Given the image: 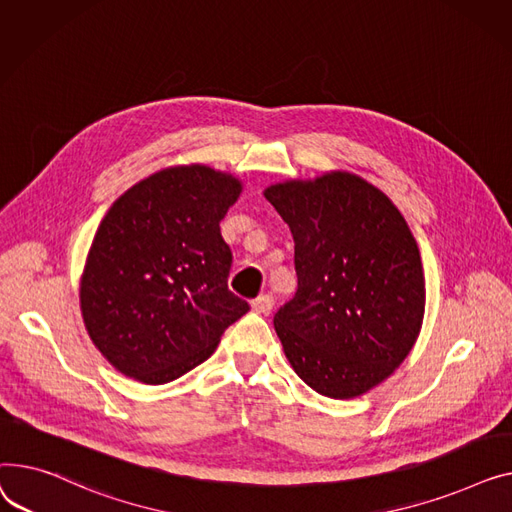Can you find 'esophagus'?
<instances>
[{
    "label": "esophagus",
    "mask_w": 512,
    "mask_h": 512,
    "mask_svg": "<svg viewBox=\"0 0 512 512\" xmlns=\"http://www.w3.org/2000/svg\"><path fill=\"white\" fill-rule=\"evenodd\" d=\"M273 306H275V299L270 293H262L256 299H252V310L258 314H268L270 310H273Z\"/></svg>",
    "instance_id": "1"
}]
</instances>
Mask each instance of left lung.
I'll return each mask as SVG.
<instances>
[{
	"label": "left lung",
	"mask_w": 512,
	"mask_h": 512,
	"mask_svg": "<svg viewBox=\"0 0 512 512\" xmlns=\"http://www.w3.org/2000/svg\"><path fill=\"white\" fill-rule=\"evenodd\" d=\"M264 196L295 242L297 291L275 314L289 364L324 397L368 393L403 364L424 320L422 256L403 215L345 171Z\"/></svg>",
	"instance_id": "left-lung-1"
}]
</instances>
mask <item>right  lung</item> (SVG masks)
<instances>
[{
    "label": "right lung",
    "mask_w": 512,
    "mask_h": 512,
    "mask_svg": "<svg viewBox=\"0 0 512 512\" xmlns=\"http://www.w3.org/2000/svg\"><path fill=\"white\" fill-rule=\"evenodd\" d=\"M242 182L206 165L169 167L119 196L101 221L80 281L95 347L119 372L165 384L210 357L250 306L229 291L219 223Z\"/></svg>",
    "instance_id": "right-lung-1"
}]
</instances>
